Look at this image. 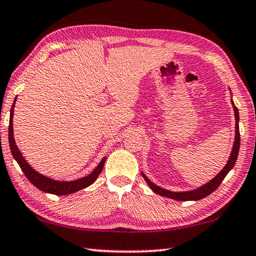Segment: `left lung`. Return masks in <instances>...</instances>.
<instances>
[{
	"mask_svg": "<svg viewBox=\"0 0 256 256\" xmlns=\"http://www.w3.org/2000/svg\"><path fill=\"white\" fill-rule=\"evenodd\" d=\"M232 107H234V112H235V118H236V136H235V144H234L232 146V151L230 154V158H229L228 162L226 166L224 167V170L216 175L214 180H210L209 183L203 185L202 188L190 190V192H172V190H164L159 186L154 185L152 182H150L148 177H146L144 174H142V176L144 177V180L146 183L149 184L150 188L154 190V193L159 194V196H164V198H172V200H178V201H196V200H201V198H206L208 196H210L212 192L219 188V185L222 184V182L224 180V177L227 176V174L230 172L232 168L235 166V162L238 157V152H240V126H238V120H240V116H238V110L237 107L234 105V102L232 100Z\"/></svg>",
	"mask_w": 256,
	"mask_h": 256,
	"instance_id": "1",
	"label": "left lung"
}]
</instances>
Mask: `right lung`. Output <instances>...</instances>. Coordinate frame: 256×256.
Returning <instances> with one entry per match:
<instances>
[{"mask_svg": "<svg viewBox=\"0 0 256 256\" xmlns=\"http://www.w3.org/2000/svg\"><path fill=\"white\" fill-rule=\"evenodd\" d=\"M14 107V104L12 105L11 112H10V123H8V144H10L12 156H14V158L16 160V162L19 164L21 170L24 172V174L26 175V177H27L30 183L36 186L37 188L42 190V192L55 194V196H66V194L74 193L82 188H88L89 185H92L94 182L96 180L98 175L100 174L102 170L106 158H102L100 164H98L96 170H94L92 174H89L88 176L82 177V178L73 180V182L53 180L48 178V177L40 175V172H37L36 170H32V168L27 164V162H26L24 158L22 157V154L20 152V150L18 149V146L16 144V141L14 138V126H12Z\"/></svg>", "mask_w": 256, "mask_h": 256, "instance_id": "obj_1", "label": "right lung"}]
</instances>
